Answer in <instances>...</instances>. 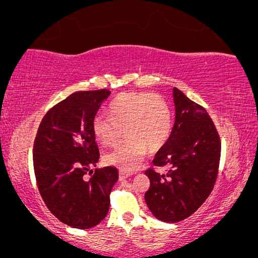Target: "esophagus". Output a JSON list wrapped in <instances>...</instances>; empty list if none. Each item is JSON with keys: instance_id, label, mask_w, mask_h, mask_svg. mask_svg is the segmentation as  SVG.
Returning <instances> with one entry per match:
<instances>
[{"instance_id": "obj_1", "label": "esophagus", "mask_w": 258, "mask_h": 258, "mask_svg": "<svg viewBox=\"0 0 258 258\" xmlns=\"http://www.w3.org/2000/svg\"><path fill=\"white\" fill-rule=\"evenodd\" d=\"M132 175H133L132 172H126V171H123V170H121V171H119V179L128 178V177H130V176H132Z\"/></svg>"}]
</instances>
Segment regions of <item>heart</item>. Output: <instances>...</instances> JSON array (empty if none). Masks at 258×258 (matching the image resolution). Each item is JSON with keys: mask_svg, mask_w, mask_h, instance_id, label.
<instances>
[{"mask_svg": "<svg viewBox=\"0 0 258 258\" xmlns=\"http://www.w3.org/2000/svg\"><path fill=\"white\" fill-rule=\"evenodd\" d=\"M108 112L95 116L93 133L98 143L108 147L115 146L125 129L128 140L104 156L105 163L122 170H134L148 150H160L170 137V108L157 94H119L110 102Z\"/></svg>", "mask_w": 258, "mask_h": 258, "instance_id": "b5f03b06", "label": "heart"}]
</instances>
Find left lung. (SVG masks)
Listing matches in <instances>:
<instances>
[{"label": "left lung", "mask_w": 258, "mask_h": 258, "mask_svg": "<svg viewBox=\"0 0 258 258\" xmlns=\"http://www.w3.org/2000/svg\"><path fill=\"white\" fill-rule=\"evenodd\" d=\"M175 123L167 143L153 160L165 174L148 169L150 188L144 195L157 220L176 223L192 215L213 191L218 174L221 140L202 105L172 89Z\"/></svg>", "instance_id": "obj_1"}]
</instances>
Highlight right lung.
<instances>
[{
  "mask_svg": "<svg viewBox=\"0 0 258 258\" xmlns=\"http://www.w3.org/2000/svg\"><path fill=\"white\" fill-rule=\"evenodd\" d=\"M110 95L108 89L77 91L54 105L35 137L33 161L38 191L62 223L93 228L107 216L110 192L118 179L114 167L95 169L100 158L93 119Z\"/></svg>",
  "mask_w": 258,
  "mask_h": 258,
  "instance_id": "obj_1",
  "label": "right lung"
}]
</instances>
